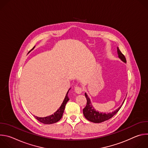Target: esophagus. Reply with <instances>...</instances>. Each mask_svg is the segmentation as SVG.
Here are the masks:
<instances>
[{"label": "esophagus", "mask_w": 148, "mask_h": 148, "mask_svg": "<svg viewBox=\"0 0 148 148\" xmlns=\"http://www.w3.org/2000/svg\"><path fill=\"white\" fill-rule=\"evenodd\" d=\"M74 91H75V92L76 93L79 94H81L82 92V89L81 87H80L79 86H75V88H74Z\"/></svg>", "instance_id": "34e87169"}]
</instances>
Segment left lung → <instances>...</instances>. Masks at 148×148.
<instances>
[{
  "instance_id": "1",
  "label": "left lung",
  "mask_w": 148,
  "mask_h": 148,
  "mask_svg": "<svg viewBox=\"0 0 148 148\" xmlns=\"http://www.w3.org/2000/svg\"><path fill=\"white\" fill-rule=\"evenodd\" d=\"M117 52H118V57L123 62L126 63V58L124 55L121 52L118 47H117ZM85 96L87 99V105L86 107L83 109V114L87 119L94 123H101L111 118L114 115H115L118 112V111L120 110V108L122 106V105L125 100V99L123 102L122 103V105L115 111L112 112H109V113H105V112L103 113V112H99L98 111H96L94 108V107L92 106V105L91 103L90 98L88 97L86 92L85 93Z\"/></svg>"
}]
</instances>
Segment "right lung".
<instances>
[{
	"label": "right lung",
	"mask_w": 148,
	"mask_h": 148,
	"mask_svg": "<svg viewBox=\"0 0 148 148\" xmlns=\"http://www.w3.org/2000/svg\"><path fill=\"white\" fill-rule=\"evenodd\" d=\"M34 47H35V46L30 51H31L32 50H33L34 49ZM70 89L71 88H70L69 90V91H67L66 95L65 97V98H64V101H63L62 103H61V105L60 106V107L53 114H52L50 116H46V117H38V116H36L35 115H34V116L38 121H40V122L43 123H45V124H52V123H56V122H58V121H60V119L62 116V114H63V112H64L66 105L69 100V98L68 97V93Z\"/></svg>",
	"instance_id": "1"
}]
</instances>
